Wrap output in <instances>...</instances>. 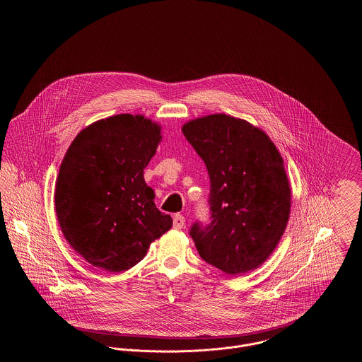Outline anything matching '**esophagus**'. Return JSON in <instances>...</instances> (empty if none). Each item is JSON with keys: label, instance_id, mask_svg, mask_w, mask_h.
<instances>
[{"label": "esophagus", "instance_id": "34e87169", "mask_svg": "<svg viewBox=\"0 0 362 362\" xmlns=\"http://www.w3.org/2000/svg\"><path fill=\"white\" fill-rule=\"evenodd\" d=\"M185 217L182 214H175L173 216V228L175 229H182L185 226Z\"/></svg>", "mask_w": 362, "mask_h": 362}]
</instances>
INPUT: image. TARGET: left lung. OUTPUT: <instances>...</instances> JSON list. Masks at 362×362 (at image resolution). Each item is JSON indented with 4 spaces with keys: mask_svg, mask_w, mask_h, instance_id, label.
<instances>
[{
    "mask_svg": "<svg viewBox=\"0 0 362 362\" xmlns=\"http://www.w3.org/2000/svg\"><path fill=\"white\" fill-rule=\"evenodd\" d=\"M182 132L210 177L211 221L189 230L201 258L229 276L258 269L276 250L291 214L282 156L262 129L225 114L191 119Z\"/></svg>",
    "mask_w": 362,
    "mask_h": 362,
    "instance_id": "1",
    "label": "left lung"
}]
</instances>
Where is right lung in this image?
Returning <instances> with one entry per match:
<instances>
[{"instance_id":"1","label":"right lung","mask_w":362,"mask_h":362,"mask_svg":"<svg viewBox=\"0 0 362 362\" xmlns=\"http://www.w3.org/2000/svg\"><path fill=\"white\" fill-rule=\"evenodd\" d=\"M161 126L144 115L93 122L70 144L55 183V211L73 250L95 267L121 273L173 226L155 205L144 170Z\"/></svg>"}]
</instances>
